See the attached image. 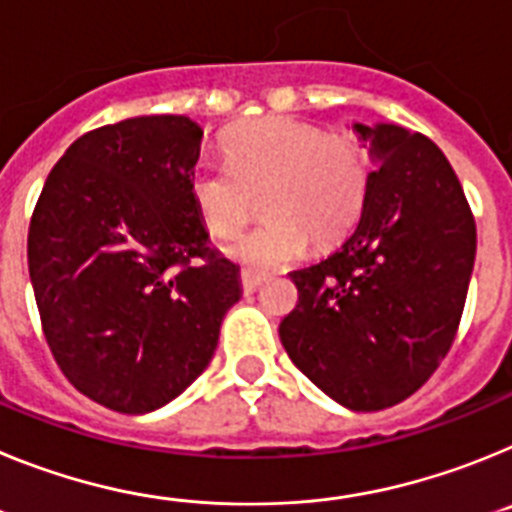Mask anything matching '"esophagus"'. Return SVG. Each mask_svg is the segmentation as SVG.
Segmentation results:
<instances>
[{"mask_svg": "<svg viewBox=\"0 0 512 512\" xmlns=\"http://www.w3.org/2000/svg\"><path fill=\"white\" fill-rule=\"evenodd\" d=\"M264 274H259V271L253 269H243L241 271V284H243V292L246 295H251V292H256V289L261 287V282H264Z\"/></svg>", "mask_w": 512, "mask_h": 512, "instance_id": "1", "label": "esophagus"}]
</instances>
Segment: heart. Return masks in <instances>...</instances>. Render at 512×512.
<instances>
[{"mask_svg":"<svg viewBox=\"0 0 512 512\" xmlns=\"http://www.w3.org/2000/svg\"><path fill=\"white\" fill-rule=\"evenodd\" d=\"M228 166L200 164L189 192L215 235H233L264 205L269 223L235 238L228 256L251 269L287 264L305 251L338 243L364 210L372 166L348 135L292 117H261L225 133Z\"/></svg>","mask_w":512,"mask_h":512,"instance_id":"1","label":"heart"}]
</instances>
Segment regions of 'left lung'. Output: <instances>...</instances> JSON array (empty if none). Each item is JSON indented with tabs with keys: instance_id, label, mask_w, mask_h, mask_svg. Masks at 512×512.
<instances>
[{
	"instance_id": "left-lung-1",
	"label": "left lung",
	"mask_w": 512,
	"mask_h": 512,
	"mask_svg": "<svg viewBox=\"0 0 512 512\" xmlns=\"http://www.w3.org/2000/svg\"><path fill=\"white\" fill-rule=\"evenodd\" d=\"M379 164L359 225L320 264L292 271L279 325L289 359L348 410L392 408L449 354L477 253V228L449 158L400 125H354Z\"/></svg>"
}]
</instances>
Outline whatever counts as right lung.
Instances as JSON below:
<instances>
[{
  "label": "right lung",
  "instance_id": "obj_1",
  "mask_svg": "<svg viewBox=\"0 0 512 512\" xmlns=\"http://www.w3.org/2000/svg\"><path fill=\"white\" fill-rule=\"evenodd\" d=\"M200 143L184 115L84 133L30 220L45 341L76 390L115 413H151L182 395L241 300V269L210 248L189 192Z\"/></svg>",
  "mask_w": 512,
  "mask_h": 512
}]
</instances>
